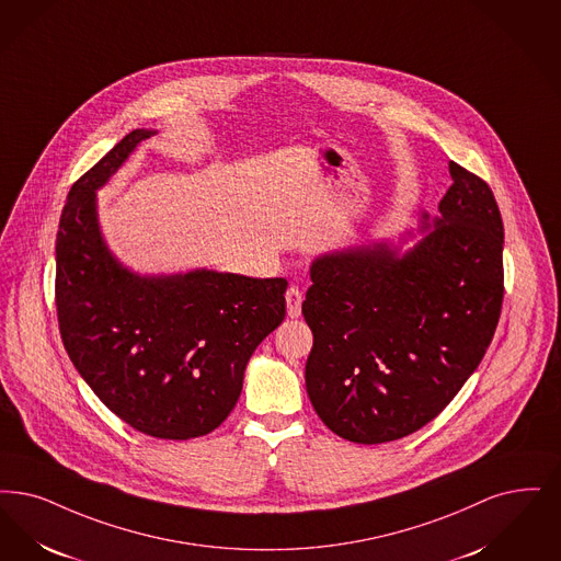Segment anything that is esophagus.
<instances>
[{
  "label": "esophagus",
  "instance_id": "34e87169",
  "mask_svg": "<svg viewBox=\"0 0 561 561\" xmlns=\"http://www.w3.org/2000/svg\"><path fill=\"white\" fill-rule=\"evenodd\" d=\"M286 305H288V317L296 319L300 317V307H302V291L296 286H290L286 291Z\"/></svg>",
  "mask_w": 561,
  "mask_h": 561
}]
</instances>
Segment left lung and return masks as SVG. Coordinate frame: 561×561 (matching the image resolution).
I'll return each instance as SVG.
<instances>
[{
	"label": "left lung",
	"mask_w": 561,
	"mask_h": 561,
	"mask_svg": "<svg viewBox=\"0 0 561 561\" xmlns=\"http://www.w3.org/2000/svg\"><path fill=\"white\" fill-rule=\"evenodd\" d=\"M448 173L438 215L422 213L399 242L342 248L311 263L307 392L321 422L351 443L380 445L426 426L493 340L501 213L484 181L453 160Z\"/></svg>",
	"instance_id": "obj_1"
}]
</instances>
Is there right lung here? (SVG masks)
<instances>
[{
  "mask_svg": "<svg viewBox=\"0 0 561 561\" xmlns=\"http://www.w3.org/2000/svg\"><path fill=\"white\" fill-rule=\"evenodd\" d=\"M158 134L135 129L68 192L56 238V307L68 357L98 399L164 440L198 438L238 403L254 348L286 317L284 277L192 270L141 275L106 244L98 190Z\"/></svg>",
  "mask_w": 561,
  "mask_h": 561,
  "instance_id": "1",
  "label": "right lung"
}]
</instances>
